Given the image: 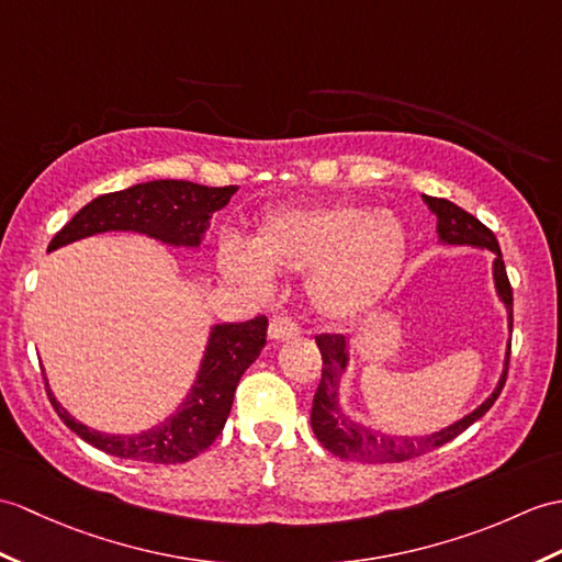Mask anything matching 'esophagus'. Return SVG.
Segmentation results:
<instances>
[{"label": "esophagus", "instance_id": "obj_1", "mask_svg": "<svg viewBox=\"0 0 562 562\" xmlns=\"http://www.w3.org/2000/svg\"><path fill=\"white\" fill-rule=\"evenodd\" d=\"M296 335H299V325L290 316H278V318L270 321L268 337L272 342L292 340V337H296Z\"/></svg>", "mask_w": 562, "mask_h": 562}]
</instances>
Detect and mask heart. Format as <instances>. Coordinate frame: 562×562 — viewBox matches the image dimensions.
Segmentation results:
<instances>
[{
    "label": "heart",
    "instance_id": "1",
    "mask_svg": "<svg viewBox=\"0 0 562 562\" xmlns=\"http://www.w3.org/2000/svg\"><path fill=\"white\" fill-rule=\"evenodd\" d=\"M407 258V227L387 207L355 201L280 207L258 222L249 244L225 239L220 268L258 296L272 276H305L311 306L333 321L369 311Z\"/></svg>",
    "mask_w": 562,
    "mask_h": 562
}]
</instances>
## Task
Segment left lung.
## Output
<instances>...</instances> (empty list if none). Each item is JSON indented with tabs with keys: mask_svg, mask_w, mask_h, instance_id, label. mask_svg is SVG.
<instances>
[{
	"mask_svg": "<svg viewBox=\"0 0 562 562\" xmlns=\"http://www.w3.org/2000/svg\"><path fill=\"white\" fill-rule=\"evenodd\" d=\"M424 203L428 211L436 215V232L438 241L442 246H474V249H488L493 260V284L495 294L503 302L507 311V330L513 333V286L507 280L505 263L498 239L495 234L481 225V222L462 211L460 205H454L446 199H434V195H424ZM316 345L323 357V373L316 395H313V407H311V426L313 434H316L318 442L330 450L333 454L342 460H357V462H407L414 458H422V454L446 446L452 438H458L462 430H467L476 419H481L491 407L493 402L498 400L501 390L507 378V363H510V340H507L505 349V363L498 385L493 387V393L479 404L474 412L464 414L462 419L454 424L434 430V434L426 436H395V434H381V430H373L359 422L351 419V416L342 409L340 404V381L349 367V337L347 335H318Z\"/></svg>",
	"mask_w": 562,
	"mask_h": 562,
	"instance_id": "obj_1",
	"label": "left lung"
}]
</instances>
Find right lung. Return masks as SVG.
<instances>
[{
  "instance_id": "add662e5",
  "label": "right lung",
  "mask_w": 562,
  "mask_h": 562,
  "mask_svg": "<svg viewBox=\"0 0 562 562\" xmlns=\"http://www.w3.org/2000/svg\"><path fill=\"white\" fill-rule=\"evenodd\" d=\"M237 191L239 187H201L193 181L158 179L124 191L104 193L83 205L55 234L47 251L102 232H136L167 246H177V249L179 246L201 249L213 213L222 211ZM266 330V316L246 323L213 325L199 373H195L187 397L162 424L134 436L102 434V430L76 422V416L57 402L45 378L47 395L59 419L78 438L102 452L153 464L189 462L207 446H213L220 430L225 428L234 390H237L244 371L263 351Z\"/></svg>"
}]
</instances>
